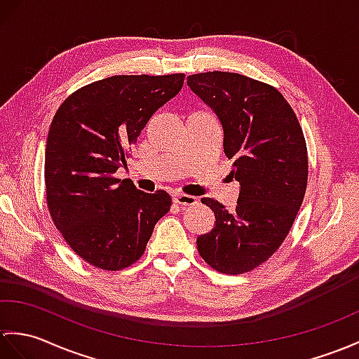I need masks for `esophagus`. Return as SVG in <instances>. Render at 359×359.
<instances>
[{"label":"esophagus","instance_id":"obj_1","mask_svg":"<svg viewBox=\"0 0 359 359\" xmlns=\"http://www.w3.org/2000/svg\"><path fill=\"white\" fill-rule=\"evenodd\" d=\"M174 203L179 205L180 208H187V206H194L197 203V197L189 196V194H176L172 197Z\"/></svg>","mask_w":359,"mask_h":359}]
</instances>
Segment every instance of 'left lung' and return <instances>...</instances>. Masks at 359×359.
Listing matches in <instances>:
<instances>
[{"instance_id": "obj_1", "label": "left lung", "mask_w": 359, "mask_h": 359, "mask_svg": "<svg viewBox=\"0 0 359 359\" xmlns=\"http://www.w3.org/2000/svg\"><path fill=\"white\" fill-rule=\"evenodd\" d=\"M187 81L220 119L229 176L240 183L232 211L202 198L215 222L197 237V251L217 272L245 273L277 252L303 203L309 162L302 125L285 96L266 82L231 72Z\"/></svg>"}]
</instances>
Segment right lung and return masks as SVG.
<instances>
[{"label": "right lung", "mask_w": 359, "mask_h": 359, "mask_svg": "<svg viewBox=\"0 0 359 359\" xmlns=\"http://www.w3.org/2000/svg\"><path fill=\"white\" fill-rule=\"evenodd\" d=\"M185 74H118L74 91L57 108L44 162L47 208L74 254L104 271L144 255L170 211L163 189L144 193L114 176L140 131L183 87Z\"/></svg>", "instance_id": "obj_1"}]
</instances>
